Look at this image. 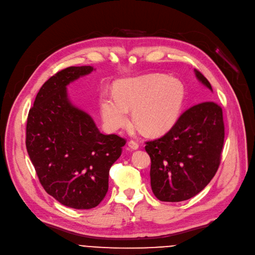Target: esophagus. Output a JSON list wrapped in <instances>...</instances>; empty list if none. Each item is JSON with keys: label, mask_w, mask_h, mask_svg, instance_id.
<instances>
[{"label": "esophagus", "mask_w": 255, "mask_h": 255, "mask_svg": "<svg viewBox=\"0 0 255 255\" xmlns=\"http://www.w3.org/2000/svg\"><path fill=\"white\" fill-rule=\"evenodd\" d=\"M128 146L131 149V150H137V149L139 148V144L136 143L134 141H128Z\"/></svg>", "instance_id": "obj_1"}]
</instances>
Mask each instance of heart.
Masks as SVG:
<instances>
[{
  "label": "heart",
  "mask_w": 255,
  "mask_h": 255,
  "mask_svg": "<svg viewBox=\"0 0 255 255\" xmlns=\"http://www.w3.org/2000/svg\"><path fill=\"white\" fill-rule=\"evenodd\" d=\"M115 95L100 99L103 122L112 131L125 128L132 119L139 131L159 136L170 130L180 116L186 98L184 84L163 74L127 78L115 84Z\"/></svg>",
  "instance_id": "heart-1"
}]
</instances>
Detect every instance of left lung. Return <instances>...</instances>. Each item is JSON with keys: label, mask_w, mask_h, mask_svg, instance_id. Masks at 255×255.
<instances>
[{"label": "left lung", "mask_w": 255, "mask_h": 255, "mask_svg": "<svg viewBox=\"0 0 255 255\" xmlns=\"http://www.w3.org/2000/svg\"><path fill=\"white\" fill-rule=\"evenodd\" d=\"M198 80L212 91L204 75ZM224 141L222 109L214 102L194 105L161 138L146 142L150 183L162 202H182L202 191L216 174Z\"/></svg>", "instance_id": "8db88e82"}]
</instances>
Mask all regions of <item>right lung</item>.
Instances as JSON below:
<instances>
[{
	"mask_svg": "<svg viewBox=\"0 0 255 255\" xmlns=\"http://www.w3.org/2000/svg\"><path fill=\"white\" fill-rule=\"evenodd\" d=\"M94 70L82 66L57 72L40 88L26 123V150L40 183L73 209H92L103 201L110 168L126 144L117 134L102 133L68 97L67 85Z\"/></svg>",
	"mask_w": 255,
	"mask_h": 255,
	"instance_id": "add662e5",
	"label": "right lung"
}]
</instances>
